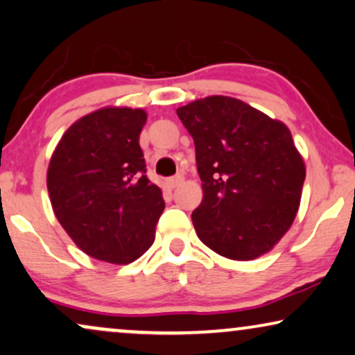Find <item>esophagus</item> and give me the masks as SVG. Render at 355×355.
Wrapping results in <instances>:
<instances>
[{
    "instance_id": "obj_1",
    "label": "esophagus",
    "mask_w": 355,
    "mask_h": 355,
    "mask_svg": "<svg viewBox=\"0 0 355 355\" xmlns=\"http://www.w3.org/2000/svg\"><path fill=\"white\" fill-rule=\"evenodd\" d=\"M182 181H184V178L181 176V174H178V176H173V178L168 179V186L174 189V187H178L179 184H182Z\"/></svg>"
}]
</instances>
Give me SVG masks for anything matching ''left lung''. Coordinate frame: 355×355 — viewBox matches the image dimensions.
Returning <instances> with one entry per match:
<instances>
[{"mask_svg":"<svg viewBox=\"0 0 355 355\" xmlns=\"http://www.w3.org/2000/svg\"><path fill=\"white\" fill-rule=\"evenodd\" d=\"M196 144L202 203L192 223L203 244L254 260L278 244L297 215L305 164L284 123L231 96L176 110Z\"/></svg>","mask_w":355,"mask_h":355,"instance_id":"obj_1","label":"left lung"}]
</instances>
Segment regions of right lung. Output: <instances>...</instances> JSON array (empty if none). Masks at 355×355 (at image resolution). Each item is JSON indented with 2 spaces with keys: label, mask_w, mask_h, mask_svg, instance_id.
Returning <instances> with one entry per match:
<instances>
[{
  "label": "right lung",
  "mask_w": 355,
  "mask_h": 355,
  "mask_svg": "<svg viewBox=\"0 0 355 355\" xmlns=\"http://www.w3.org/2000/svg\"><path fill=\"white\" fill-rule=\"evenodd\" d=\"M145 123L140 108H100L77 119L51 155L53 211L74 244L96 260L130 263L155 241L164 200L145 174L139 145Z\"/></svg>",
  "instance_id": "add662e5"
}]
</instances>
